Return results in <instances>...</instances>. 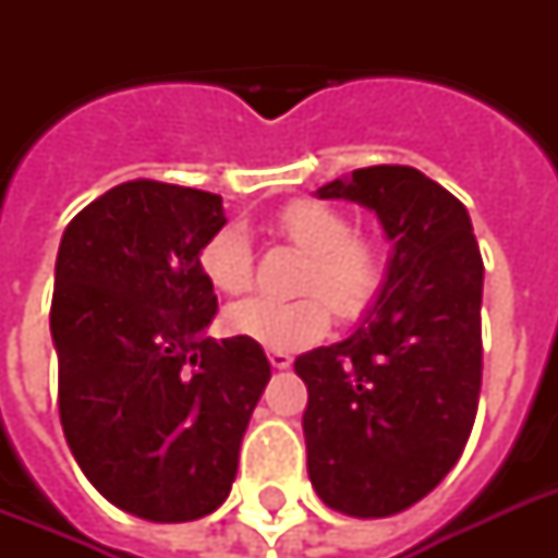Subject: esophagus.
I'll list each match as a JSON object with an SVG mask.
<instances>
[{
	"label": "esophagus",
	"instance_id": "34e87169",
	"mask_svg": "<svg viewBox=\"0 0 558 558\" xmlns=\"http://www.w3.org/2000/svg\"><path fill=\"white\" fill-rule=\"evenodd\" d=\"M269 362H271V367L283 371V367L292 365V356H289L287 350H269Z\"/></svg>",
	"mask_w": 558,
	"mask_h": 558
}]
</instances>
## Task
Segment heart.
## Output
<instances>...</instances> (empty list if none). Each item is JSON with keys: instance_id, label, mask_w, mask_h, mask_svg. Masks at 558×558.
Segmentation results:
<instances>
[{"instance_id": "1", "label": "heart", "mask_w": 558, "mask_h": 558, "mask_svg": "<svg viewBox=\"0 0 558 558\" xmlns=\"http://www.w3.org/2000/svg\"><path fill=\"white\" fill-rule=\"evenodd\" d=\"M278 231L289 243L310 254L295 301L245 298L228 306L231 332L269 350H298L330 330V306L341 318H362L379 298L381 260L365 240L353 236L344 214L313 199H298L278 214ZM199 269L210 287L240 295L252 287L254 254L243 226L228 222L202 245Z\"/></svg>"}]
</instances>
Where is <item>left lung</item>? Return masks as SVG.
<instances>
[{
    "instance_id": "obj_1",
    "label": "left lung",
    "mask_w": 558,
    "mask_h": 558,
    "mask_svg": "<svg viewBox=\"0 0 558 558\" xmlns=\"http://www.w3.org/2000/svg\"><path fill=\"white\" fill-rule=\"evenodd\" d=\"M379 217L388 275L353 336L295 359L306 381V469L327 507L385 519L432 493L477 414L484 260L463 202L405 165L318 187Z\"/></svg>"
}]
</instances>
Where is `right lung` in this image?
Returning <instances> with one entry per match:
<instances>
[{"label": "right lung", "instance_id": "1", "mask_svg": "<svg viewBox=\"0 0 558 558\" xmlns=\"http://www.w3.org/2000/svg\"><path fill=\"white\" fill-rule=\"evenodd\" d=\"M222 196L135 179L65 226L54 266L57 405L77 466L109 504L177 524L208 515L271 376L257 341H214L202 245Z\"/></svg>", "mask_w": 558, "mask_h": 558}]
</instances>
